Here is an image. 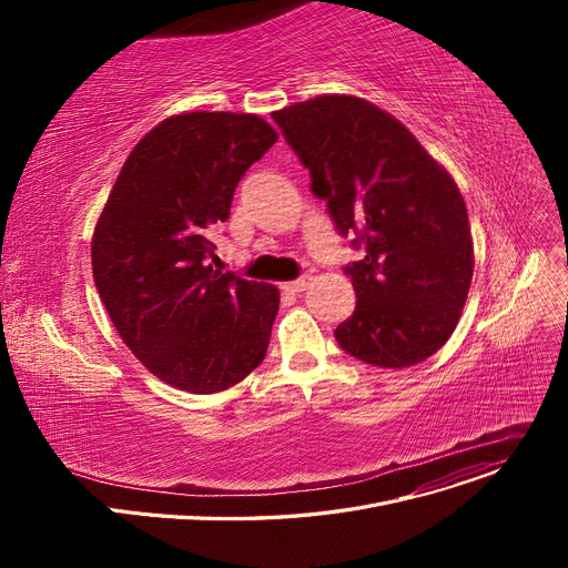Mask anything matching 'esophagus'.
Instances as JSON below:
<instances>
[{"label": "esophagus", "instance_id": "34e87169", "mask_svg": "<svg viewBox=\"0 0 568 568\" xmlns=\"http://www.w3.org/2000/svg\"><path fill=\"white\" fill-rule=\"evenodd\" d=\"M311 283H313V276H311V274H304L302 278H296V281H290V283H285V285H283V290H287V292H294V294H300V292L308 290V287H311Z\"/></svg>", "mask_w": 568, "mask_h": 568}]
</instances>
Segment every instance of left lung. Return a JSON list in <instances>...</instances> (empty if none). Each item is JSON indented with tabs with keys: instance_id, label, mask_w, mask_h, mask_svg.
Returning <instances> with one entry per match:
<instances>
[{
	"instance_id": "obj_1",
	"label": "left lung",
	"mask_w": 568,
	"mask_h": 568,
	"mask_svg": "<svg viewBox=\"0 0 568 568\" xmlns=\"http://www.w3.org/2000/svg\"><path fill=\"white\" fill-rule=\"evenodd\" d=\"M272 116L341 234L354 230L366 248L345 268L356 308L334 332L338 345L382 368L428 359L452 338L474 272L454 176L394 114L359 97L324 94Z\"/></svg>"
}]
</instances>
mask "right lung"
Returning <instances> with one entry per match:
<instances>
[{
	"label": "right lung",
	"mask_w": 568,
	"mask_h": 568,
	"mask_svg": "<svg viewBox=\"0 0 568 568\" xmlns=\"http://www.w3.org/2000/svg\"><path fill=\"white\" fill-rule=\"evenodd\" d=\"M276 140L248 112L172 114L133 146L97 221L101 302L142 366L174 389L225 392L264 359L278 287L206 257L239 179Z\"/></svg>",
	"instance_id": "right-lung-1"
}]
</instances>
